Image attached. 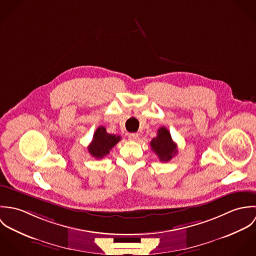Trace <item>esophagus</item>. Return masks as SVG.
<instances>
[{
  "label": "esophagus",
  "mask_w": 256,
  "mask_h": 256,
  "mask_svg": "<svg viewBox=\"0 0 256 256\" xmlns=\"http://www.w3.org/2000/svg\"><path fill=\"white\" fill-rule=\"evenodd\" d=\"M128 139H129L130 141H138V140H139V134H137V133H132V134L129 135Z\"/></svg>",
  "instance_id": "34e87169"
}]
</instances>
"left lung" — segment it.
I'll return each instance as SVG.
<instances>
[{
    "mask_svg": "<svg viewBox=\"0 0 256 256\" xmlns=\"http://www.w3.org/2000/svg\"><path fill=\"white\" fill-rule=\"evenodd\" d=\"M152 150L158 156L160 162H168L178 154V146L172 141L170 131L166 127L158 130L156 137L150 141Z\"/></svg>",
    "mask_w": 256,
    "mask_h": 256,
    "instance_id": "1",
    "label": "left lung"
}]
</instances>
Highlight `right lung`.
<instances>
[{
    "instance_id": "1",
    "label": "right lung",
    "mask_w": 256,
    "mask_h": 256,
    "mask_svg": "<svg viewBox=\"0 0 256 256\" xmlns=\"http://www.w3.org/2000/svg\"><path fill=\"white\" fill-rule=\"evenodd\" d=\"M120 140V136L110 134L106 132V129L104 126H100L94 132L92 141L88 146V150L96 158H102L110 154V150Z\"/></svg>"
}]
</instances>
